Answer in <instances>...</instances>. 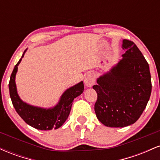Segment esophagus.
<instances>
[{
  "mask_svg": "<svg viewBox=\"0 0 160 160\" xmlns=\"http://www.w3.org/2000/svg\"><path fill=\"white\" fill-rule=\"evenodd\" d=\"M95 75L92 73H89L85 77L84 79V83L87 87H92L95 84Z\"/></svg>",
  "mask_w": 160,
  "mask_h": 160,
  "instance_id": "obj_1",
  "label": "esophagus"
}]
</instances>
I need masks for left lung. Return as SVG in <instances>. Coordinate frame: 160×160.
Instances as JSON below:
<instances>
[{"instance_id": "left-lung-1", "label": "left lung", "mask_w": 160, "mask_h": 160, "mask_svg": "<svg viewBox=\"0 0 160 160\" xmlns=\"http://www.w3.org/2000/svg\"><path fill=\"white\" fill-rule=\"evenodd\" d=\"M126 52L117 65L97 80L95 112L108 127H126L142 114L151 94L149 65L135 43L123 40Z\"/></svg>"}]
</instances>
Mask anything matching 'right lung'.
Wrapping results in <instances>:
<instances>
[{"instance_id": "obj_1", "label": "right lung", "mask_w": 160, "mask_h": 160, "mask_svg": "<svg viewBox=\"0 0 160 160\" xmlns=\"http://www.w3.org/2000/svg\"><path fill=\"white\" fill-rule=\"evenodd\" d=\"M25 51L26 49L23 52L22 58L24 56ZM22 58L14 67L9 82V90L12 105L22 119L29 126L37 129L51 130L61 127L68 117L74 99L83 92V82L81 81L68 89L62 94L58 103L52 108L44 109L28 104L19 98L15 82L18 65L21 62Z\"/></svg>"}]
</instances>
